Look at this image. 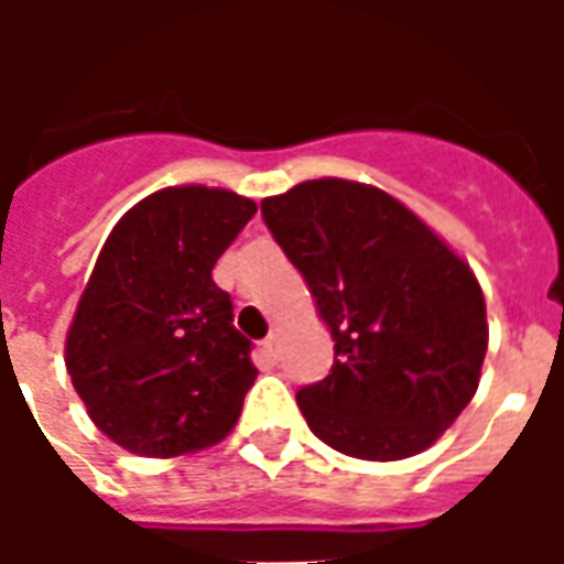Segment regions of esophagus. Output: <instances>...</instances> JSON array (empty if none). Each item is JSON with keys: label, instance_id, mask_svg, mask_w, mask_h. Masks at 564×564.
Here are the masks:
<instances>
[{"label": "esophagus", "instance_id": "1", "mask_svg": "<svg viewBox=\"0 0 564 564\" xmlns=\"http://www.w3.org/2000/svg\"><path fill=\"white\" fill-rule=\"evenodd\" d=\"M262 356L269 359V362H278V335H271L262 341Z\"/></svg>", "mask_w": 564, "mask_h": 564}]
</instances>
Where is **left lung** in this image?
<instances>
[{
    "label": "left lung",
    "instance_id": "8db88e82",
    "mask_svg": "<svg viewBox=\"0 0 564 564\" xmlns=\"http://www.w3.org/2000/svg\"><path fill=\"white\" fill-rule=\"evenodd\" d=\"M262 220L335 341L295 392L311 432L356 459H408L471 402L486 356L480 283L414 210L378 186L319 177L262 198Z\"/></svg>",
    "mask_w": 564,
    "mask_h": 564
}]
</instances>
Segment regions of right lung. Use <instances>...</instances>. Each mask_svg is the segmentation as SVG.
<instances>
[{
    "label": "right lung",
    "mask_w": 564,
    "mask_h": 564,
    "mask_svg": "<svg viewBox=\"0 0 564 564\" xmlns=\"http://www.w3.org/2000/svg\"><path fill=\"white\" fill-rule=\"evenodd\" d=\"M257 202L165 186L117 223L66 335L87 414L129 453L169 459L217 444L257 380L232 299L210 271Z\"/></svg>",
    "instance_id": "1"
}]
</instances>
